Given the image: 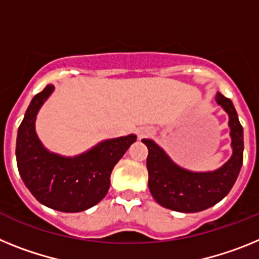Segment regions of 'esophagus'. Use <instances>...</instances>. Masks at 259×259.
Here are the masks:
<instances>
[{
  "label": "esophagus",
  "mask_w": 259,
  "mask_h": 259,
  "mask_svg": "<svg viewBox=\"0 0 259 259\" xmlns=\"http://www.w3.org/2000/svg\"><path fill=\"white\" fill-rule=\"evenodd\" d=\"M152 134V130L150 127H141L138 129V137L141 139L146 138V137H150Z\"/></svg>",
  "instance_id": "esophagus-1"
}]
</instances>
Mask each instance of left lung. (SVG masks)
Instances as JSON below:
<instances>
[{
	"instance_id": "left-lung-1",
	"label": "left lung",
	"mask_w": 259,
	"mask_h": 259,
	"mask_svg": "<svg viewBox=\"0 0 259 259\" xmlns=\"http://www.w3.org/2000/svg\"><path fill=\"white\" fill-rule=\"evenodd\" d=\"M218 104L229 116L232 156L212 172H192L170 160L151 139H142L147 146L148 188L157 203L180 212H198L220 202L235 185L244 157V130L233 103L217 92Z\"/></svg>"
}]
</instances>
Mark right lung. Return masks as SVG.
Masks as SVG:
<instances>
[{"instance_id":"1","label":"right lung","mask_w":259,"mask_h":259,"mask_svg":"<svg viewBox=\"0 0 259 259\" xmlns=\"http://www.w3.org/2000/svg\"><path fill=\"white\" fill-rule=\"evenodd\" d=\"M53 90L55 86L48 84L27 108L18 129V169L24 185L40 203L62 212H79L105 197L112 169L136 142L137 136L107 139L74 157L49 152L36 134L35 120Z\"/></svg>"}]
</instances>
